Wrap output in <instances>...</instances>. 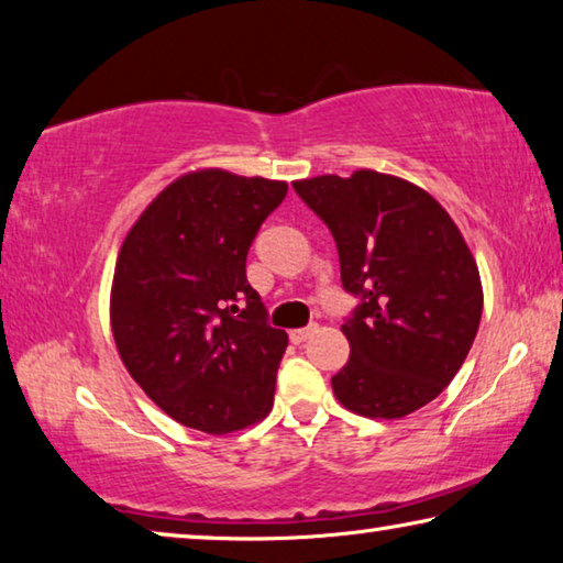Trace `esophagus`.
I'll return each instance as SVG.
<instances>
[{"label": "esophagus", "instance_id": "1", "mask_svg": "<svg viewBox=\"0 0 563 563\" xmlns=\"http://www.w3.org/2000/svg\"><path fill=\"white\" fill-rule=\"evenodd\" d=\"M318 330V325H308V328H298V330H292L290 332V340L295 342V345H300V342H305V340H308L310 335H312V332H316Z\"/></svg>", "mask_w": 563, "mask_h": 563}]
</instances>
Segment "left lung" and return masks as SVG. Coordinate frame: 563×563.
I'll use <instances>...</instances> for the list:
<instances>
[{
	"label": "left lung",
	"instance_id": "obj_1",
	"mask_svg": "<svg viewBox=\"0 0 563 563\" xmlns=\"http://www.w3.org/2000/svg\"><path fill=\"white\" fill-rule=\"evenodd\" d=\"M292 186L330 228L342 288L360 298L342 325L350 360L332 377L340 405L399 419L432 402L482 320L479 268L460 228L427 190L369 168Z\"/></svg>",
	"mask_w": 563,
	"mask_h": 563
}]
</instances>
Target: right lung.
I'll return each instance as SVG.
<instances>
[{"label": "right lung", "mask_w": 563, "mask_h": 563, "mask_svg": "<svg viewBox=\"0 0 563 563\" xmlns=\"http://www.w3.org/2000/svg\"><path fill=\"white\" fill-rule=\"evenodd\" d=\"M285 194V180L190 170L123 238L113 342L139 387L190 430L228 434L271 412L288 335L265 320L245 258Z\"/></svg>", "instance_id": "obj_1"}]
</instances>
